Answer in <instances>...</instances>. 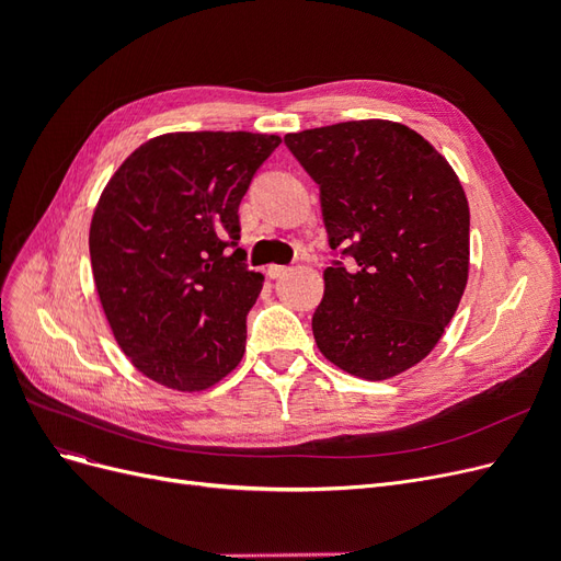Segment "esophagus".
<instances>
[{
	"mask_svg": "<svg viewBox=\"0 0 561 561\" xmlns=\"http://www.w3.org/2000/svg\"><path fill=\"white\" fill-rule=\"evenodd\" d=\"M287 271H290V266H280V264H268V266H266V276H268V278H274V280H276V278H283V276L287 274Z\"/></svg>",
	"mask_w": 561,
	"mask_h": 561,
	"instance_id": "esophagus-1",
	"label": "esophagus"
}]
</instances>
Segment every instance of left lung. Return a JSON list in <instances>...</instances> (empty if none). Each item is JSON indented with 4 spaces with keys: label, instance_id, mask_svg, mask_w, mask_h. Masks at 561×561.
Returning a JSON list of instances; mask_svg holds the SVG:
<instances>
[{
    "label": "left lung",
    "instance_id": "8db88e82",
    "mask_svg": "<svg viewBox=\"0 0 561 561\" xmlns=\"http://www.w3.org/2000/svg\"><path fill=\"white\" fill-rule=\"evenodd\" d=\"M285 145L320 186L330 248L353 257L322 274L316 344L353 377H396L435 348L463 297V186L428 140L383 118L287 133Z\"/></svg>",
    "mask_w": 561,
    "mask_h": 561
}]
</instances>
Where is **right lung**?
<instances>
[{"mask_svg":"<svg viewBox=\"0 0 561 561\" xmlns=\"http://www.w3.org/2000/svg\"><path fill=\"white\" fill-rule=\"evenodd\" d=\"M280 145L262 133H165L140 145L100 194L89 248L118 348L151 381L206 390L245 353L264 276L239 245V206Z\"/></svg>","mask_w":561,"mask_h":561,"instance_id":"add662e5","label":"right lung"}]
</instances>
